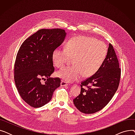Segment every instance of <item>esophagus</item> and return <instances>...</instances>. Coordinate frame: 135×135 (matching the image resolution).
<instances>
[{
	"label": "esophagus",
	"mask_w": 135,
	"mask_h": 135,
	"mask_svg": "<svg viewBox=\"0 0 135 135\" xmlns=\"http://www.w3.org/2000/svg\"><path fill=\"white\" fill-rule=\"evenodd\" d=\"M68 85V84L67 82L63 81V80H62L61 82V86H66Z\"/></svg>",
	"instance_id": "obj_1"
}]
</instances>
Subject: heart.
I'll return each mask as SVG.
<instances>
[{
  "instance_id": "1",
  "label": "heart",
  "mask_w": 135,
  "mask_h": 135,
  "mask_svg": "<svg viewBox=\"0 0 135 135\" xmlns=\"http://www.w3.org/2000/svg\"><path fill=\"white\" fill-rule=\"evenodd\" d=\"M107 53V47L102 41L85 36L73 38L66 48L57 47L53 52V61L57 67L65 66L73 58V66L61 68L56 75L68 82L76 81L83 75L91 76L101 67Z\"/></svg>"
}]
</instances>
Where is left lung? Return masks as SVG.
<instances>
[{"label": "left lung", "mask_w": 135, "mask_h": 135, "mask_svg": "<svg viewBox=\"0 0 135 135\" xmlns=\"http://www.w3.org/2000/svg\"><path fill=\"white\" fill-rule=\"evenodd\" d=\"M121 69L111 44L101 67L91 76L81 83V92L73 100L76 108L85 114L103 109L114 95L118 88ZM85 86L87 89H84Z\"/></svg>", "instance_id": "8db88e82"}]
</instances>
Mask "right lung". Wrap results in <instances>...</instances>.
<instances>
[{
  "instance_id": "right-lung-1",
  "label": "right lung",
  "mask_w": 135,
  "mask_h": 135,
  "mask_svg": "<svg viewBox=\"0 0 135 135\" xmlns=\"http://www.w3.org/2000/svg\"><path fill=\"white\" fill-rule=\"evenodd\" d=\"M66 33L60 28L41 29L26 39L21 45L14 66V80L23 101L34 108L44 105L60 87L54 72L52 54L65 40ZM47 79H45V78ZM46 80L44 84L40 81Z\"/></svg>"
}]
</instances>
